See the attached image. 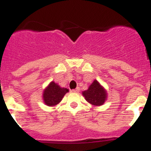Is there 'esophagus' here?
I'll list each match as a JSON object with an SVG mask.
<instances>
[{"mask_svg":"<svg viewBox=\"0 0 151 151\" xmlns=\"http://www.w3.org/2000/svg\"><path fill=\"white\" fill-rule=\"evenodd\" d=\"M79 91H80V88L78 87H77L76 88L73 90V91H75V92H79Z\"/></svg>","mask_w":151,"mask_h":151,"instance_id":"34e87169","label":"esophagus"}]
</instances>
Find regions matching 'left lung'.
Returning <instances> with one entry per match:
<instances>
[{
    "label": "left lung",
    "instance_id": "left-lung-1",
    "mask_svg": "<svg viewBox=\"0 0 151 151\" xmlns=\"http://www.w3.org/2000/svg\"><path fill=\"white\" fill-rule=\"evenodd\" d=\"M82 94L88 102L95 106L102 105L106 98V91L101 87L96 80L89 86L88 90L82 92Z\"/></svg>",
    "mask_w": 151,
    "mask_h": 151
}]
</instances>
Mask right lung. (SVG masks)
<instances>
[{
    "label": "right lung",
    "mask_w": 151,
    "mask_h": 151,
    "mask_svg": "<svg viewBox=\"0 0 151 151\" xmlns=\"http://www.w3.org/2000/svg\"><path fill=\"white\" fill-rule=\"evenodd\" d=\"M69 90L60 88L55 82H52L44 91L43 97L45 104L47 106H54L60 103Z\"/></svg>",
    "instance_id": "1"
}]
</instances>
